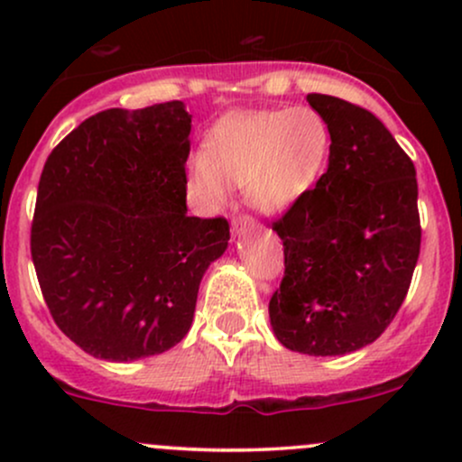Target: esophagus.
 Listing matches in <instances>:
<instances>
[{"label": "esophagus", "instance_id": "34e87169", "mask_svg": "<svg viewBox=\"0 0 462 462\" xmlns=\"http://www.w3.org/2000/svg\"><path fill=\"white\" fill-rule=\"evenodd\" d=\"M247 230H254V219L247 215H238L236 219L232 221V232L241 236V235H245Z\"/></svg>", "mask_w": 462, "mask_h": 462}]
</instances>
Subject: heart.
I'll list each match as a JSON object with an SVG mask.
<instances>
[{"label": "heart", "instance_id": "1", "mask_svg": "<svg viewBox=\"0 0 462 462\" xmlns=\"http://www.w3.org/2000/svg\"><path fill=\"white\" fill-rule=\"evenodd\" d=\"M330 156V128L310 106L227 115L210 128L187 167V187L215 210L243 189L254 208L280 213L315 187Z\"/></svg>", "mask_w": 462, "mask_h": 462}]
</instances>
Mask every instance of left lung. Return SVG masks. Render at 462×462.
Returning <instances> with one entry per match:
<instances>
[{
    "label": "left lung",
    "instance_id": "left-lung-1",
    "mask_svg": "<svg viewBox=\"0 0 462 462\" xmlns=\"http://www.w3.org/2000/svg\"><path fill=\"white\" fill-rule=\"evenodd\" d=\"M306 99L330 128V158L273 224L284 278L269 317L284 347L341 356L374 343L406 298L421 247L417 176L374 113L332 95Z\"/></svg>",
    "mask_w": 462,
    "mask_h": 462
}]
</instances>
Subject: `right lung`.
Returning a JSON list of instances; mask_svg holds the SVG:
<instances>
[{
  "mask_svg": "<svg viewBox=\"0 0 462 462\" xmlns=\"http://www.w3.org/2000/svg\"><path fill=\"white\" fill-rule=\"evenodd\" d=\"M182 102L108 108L47 156L30 249L56 326L95 358L156 356L193 321L201 275L226 252L224 217L187 215Z\"/></svg>",
  "mask_w": 462,
  "mask_h": 462,
  "instance_id": "add662e5",
  "label": "right lung"
}]
</instances>
